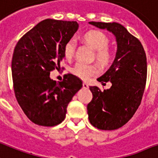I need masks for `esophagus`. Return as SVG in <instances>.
Returning a JSON list of instances; mask_svg holds the SVG:
<instances>
[{
    "label": "esophagus",
    "mask_w": 158,
    "mask_h": 158,
    "mask_svg": "<svg viewBox=\"0 0 158 158\" xmlns=\"http://www.w3.org/2000/svg\"><path fill=\"white\" fill-rule=\"evenodd\" d=\"M83 88H84V89H88V88H89V84H88L87 83H83Z\"/></svg>",
    "instance_id": "34e87169"
}]
</instances>
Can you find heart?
Returning <instances> with one entry per match:
<instances>
[{"mask_svg": "<svg viewBox=\"0 0 158 158\" xmlns=\"http://www.w3.org/2000/svg\"><path fill=\"white\" fill-rule=\"evenodd\" d=\"M83 41L95 50V58L101 65H107L112 59L111 50L108 48L109 40L105 34L99 31H89L82 35ZM75 43L69 40L64 44V56L70 60L74 57ZM72 73L82 79H88L92 75L98 74V69L94 65L78 63L72 69Z\"/></svg>", "mask_w": 158, "mask_h": 158, "instance_id": "heart-1", "label": "heart"}]
</instances>
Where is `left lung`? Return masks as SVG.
<instances>
[{"label":"left lung","mask_w":158,"mask_h":158,"mask_svg":"<svg viewBox=\"0 0 158 158\" xmlns=\"http://www.w3.org/2000/svg\"><path fill=\"white\" fill-rule=\"evenodd\" d=\"M90 25L111 32L116 38L114 62L97 79L112 86L101 91L90 86L93 98L87 106L90 123L102 130H114L129 121L140 105L147 80V57L141 42L118 23L91 21Z\"/></svg>","instance_id":"8db88e82"}]
</instances>
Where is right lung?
<instances>
[{"label": "right lung", "instance_id": "1", "mask_svg": "<svg viewBox=\"0 0 158 158\" xmlns=\"http://www.w3.org/2000/svg\"><path fill=\"white\" fill-rule=\"evenodd\" d=\"M79 28L76 21L46 19L20 38L15 47L11 72L15 98L31 122L53 127L65 118L67 106L83 87L74 74L63 81L50 79L64 56V44Z\"/></svg>", "mask_w": 158, "mask_h": 158}]
</instances>
